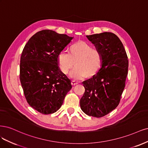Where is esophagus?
Segmentation results:
<instances>
[{"label":"esophagus","instance_id":"34e87169","mask_svg":"<svg viewBox=\"0 0 148 148\" xmlns=\"http://www.w3.org/2000/svg\"><path fill=\"white\" fill-rule=\"evenodd\" d=\"M77 84H78V83H77V82H76L75 81H74V80H73L72 82H71V85H72L73 86H75V85H77Z\"/></svg>","mask_w":148,"mask_h":148}]
</instances>
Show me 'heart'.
Masks as SVG:
<instances>
[{"instance_id":"obj_1","label":"heart","mask_w":148,"mask_h":148,"mask_svg":"<svg viewBox=\"0 0 148 148\" xmlns=\"http://www.w3.org/2000/svg\"><path fill=\"white\" fill-rule=\"evenodd\" d=\"M58 63L62 73L67 74L74 66L76 68L70 73L73 80H79L84 77H93L101 68L103 56L99 50L88 43L79 40L71 46L70 53L62 51L58 56Z\"/></svg>"}]
</instances>
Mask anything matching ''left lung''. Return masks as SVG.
I'll use <instances>...</instances> for the list:
<instances>
[{"instance_id":"obj_1","label":"left lung","mask_w":148,"mask_h":148,"mask_svg":"<svg viewBox=\"0 0 148 148\" xmlns=\"http://www.w3.org/2000/svg\"><path fill=\"white\" fill-rule=\"evenodd\" d=\"M103 56L101 68L93 77L84 81L85 92L80 108L90 116L101 117L119 105L125 86L128 60L119 38L112 32L87 36Z\"/></svg>"}]
</instances>
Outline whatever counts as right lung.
I'll use <instances>...</instances> for the list:
<instances>
[{
	"instance_id": "add662e5",
	"label": "right lung",
	"mask_w": 148,
	"mask_h": 148,
	"mask_svg": "<svg viewBox=\"0 0 148 148\" xmlns=\"http://www.w3.org/2000/svg\"><path fill=\"white\" fill-rule=\"evenodd\" d=\"M73 37L45 29L32 36L22 51L20 79L27 103L43 114L61 108L72 88L71 80L60 70L58 56Z\"/></svg>"
}]
</instances>
